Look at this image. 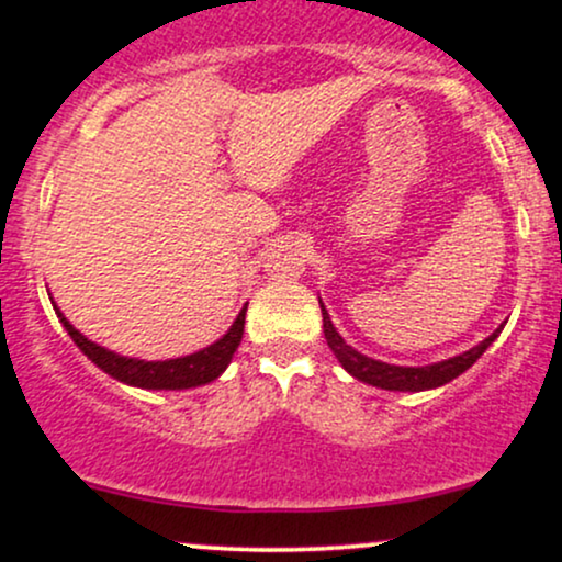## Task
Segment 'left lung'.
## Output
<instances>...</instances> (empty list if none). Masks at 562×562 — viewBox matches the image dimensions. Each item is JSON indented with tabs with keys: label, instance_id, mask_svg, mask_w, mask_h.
Returning <instances> with one entry per match:
<instances>
[{
	"label": "left lung",
	"instance_id": "1",
	"mask_svg": "<svg viewBox=\"0 0 562 562\" xmlns=\"http://www.w3.org/2000/svg\"><path fill=\"white\" fill-rule=\"evenodd\" d=\"M322 306V327H325V340L330 346V351L335 353L340 367L348 372L351 378L362 380L367 385H375V389L383 391H430V389H441V385L451 383L454 378H460L462 372L470 370L475 362L481 359V353L486 351L488 346L499 338L502 327L488 335L486 340H481L479 346H473L470 351H462L460 357H451L443 359V362H434V364H425V367H402V364H389V362H380V359L367 357V353L357 351L353 346H348L344 340V335L335 330L330 314H327L325 303L319 301Z\"/></svg>",
	"mask_w": 562,
	"mask_h": 562
}]
</instances>
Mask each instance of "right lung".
Wrapping results in <instances>:
<instances>
[{
    "instance_id": "right-lung-1",
    "label": "right lung",
    "mask_w": 562,
    "mask_h": 562,
    "mask_svg": "<svg viewBox=\"0 0 562 562\" xmlns=\"http://www.w3.org/2000/svg\"><path fill=\"white\" fill-rule=\"evenodd\" d=\"M57 319L63 322L74 344L81 348L83 357L89 362H94L100 367L105 375H111L119 383L132 385V389H147V391H187V389H198V385L211 383L227 370L232 357H235L237 346L243 340V327H245V312H248V303L240 308L235 322L229 325V330L222 335V338L214 340L211 346L200 348L195 353H187V357H177V359H160V362H147V359H137V357H124V353H115L111 348L94 344L89 340L87 335L76 330L70 325L66 314L57 308V303L53 301Z\"/></svg>"
}]
</instances>
